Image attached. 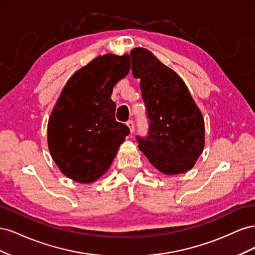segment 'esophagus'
I'll list each match as a JSON object with an SVG mask.
<instances>
[{
    "label": "esophagus",
    "mask_w": 255,
    "mask_h": 255,
    "mask_svg": "<svg viewBox=\"0 0 255 255\" xmlns=\"http://www.w3.org/2000/svg\"><path fill=\"white\" fill-rule=\"evenodd\" d=\"M127 126L128 127V128H129V130H130V133H133V132H134V127H135L134 121H133V120H128V121L127 122Z\"/></svg>",
    "instance_id": "34e87169"
}]
</instances>
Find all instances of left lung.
Returning a JSON list of instances; mask_svg holds the SVG:
<instances>
[{
    "mask_svg": "<svg viewBox=\"0 0 255 255\" xmlns=\"http://www.w3.org/2000/svg\"><path fill=\"white\" fill-rule=\"evenodd\" d=\"M130 59L149 119L148 136H136L138 148L165 174L190 170L204 148L201 112L183 80L150 51L135 48Z\"/></svg>",
    "mask_w": 255,
    "mask_h": 255,
    "instance_id": "left-lung-1",
    "label": "left lung"
}]
</instances>
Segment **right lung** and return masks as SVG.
I'll return each mask as SVG.
<instances>
[{
  "label": "right lung",
  "mask_w": 255,
  "mask_h": 255,
  "mask_svg": "<svg viewBox=\"0 0 255 255\" xmlns=\"http://www.w3.org/2000/svg\"><path fill=\"white\" fill-rule=\"evenodd\" d=\"M129 56H98L68 80L48 123L50 154L59 170L92 183L109 169L129 128L116 121L113 88L128 73Z\"/></svg>",
  "instance_id": "1"
}]
</instances>
